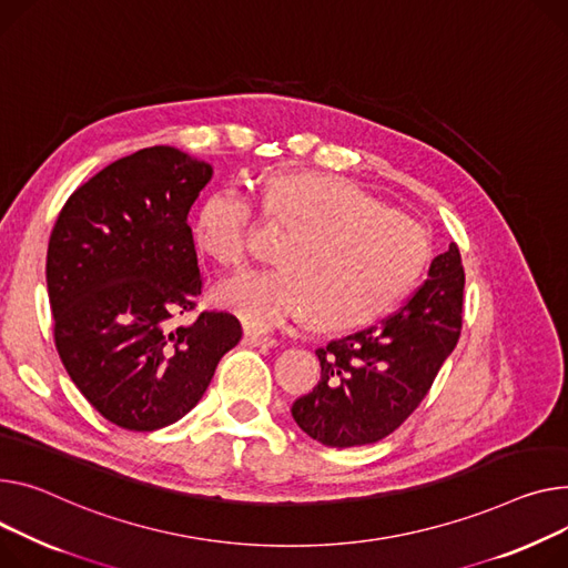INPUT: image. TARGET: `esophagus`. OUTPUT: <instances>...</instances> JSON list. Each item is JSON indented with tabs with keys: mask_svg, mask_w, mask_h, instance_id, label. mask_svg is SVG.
I'll use <instances>...</instances> for the list:
<instances>
[{
	"mask_svg": "<svg viewBox=\"0 0 568 568\" xmlns=\"http://www.w3.org/2000/svg\"><path fill=\"white\" fill-rule=\"evenodd\" d=\"M244 345H251V347H276L278 339L274 335H267V333L244 328Z\"/></svg>",
	"mask_w": 568,
	"mask_h": 568,
	"instance_id": "34e87169",
	"label": "esophagus"
}]
</instances>
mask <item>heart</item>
Wrapping results in <instances>:
<instances>
[{"instance_id": "obj_1", "label": "heart", "mask_w": 568, "mask_h": 568, "mask_svg": "<svg viewBox=\"0 0 568 568\" xmlns=\"http://www.w3.org/2000/svg\"><path fill=\"white\" fill-rule=\"evenodd\" d=\"M262 207L292 233L276 267L248 270L216 285L214 298L253 328H276L313 311L324 328L363 326L386 313L423 274L429 237L418 221L379 207L331 173H292L270 182ZM255 205L240 186L210 194L194 240L223 267L253 248Z\"/></svg>"}]
</instances>
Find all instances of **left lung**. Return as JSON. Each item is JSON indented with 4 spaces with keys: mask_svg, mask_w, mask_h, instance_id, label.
<instances>
[{
    "mask_svg": "<svg viewBox=\"0 0 568 568\" xmlns=\"http://www.w3.org/2000/svg\"><path fill=\"white\" fill-rule=\"evenodd\" d=\"M464 283L459 246L449 244L395 315L320 347L322 379L292 404L296 425L328 447L367 445L393 434L457 347Z\"/></svg>",
    "mask_w": 568,
    "mask_h": 568,
    "instance_id": "8db88e82",
    "label": "left lung"
}]
</instances>
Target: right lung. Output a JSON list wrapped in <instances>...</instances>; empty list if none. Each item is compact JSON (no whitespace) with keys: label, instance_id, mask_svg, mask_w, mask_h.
Masks as SVG:
<instances>
[{"label":"right lung","instance_id":"obj_1","mask_svg":"<svg viewBox=\"0 0 568 568\" xmlns=\"http://www.w3.org/2000/svg\"><path fill=\"white\" fill-rule=\"evenodd\" d=\"M207 162L143 148L74 189L50 235L54 345L72 384L113 425L155 432L192 410L242 337L231 313L194 311L203 287L186 214Z\"/></svg>","mask_w":568,"mask_h":568}]
</instances>
